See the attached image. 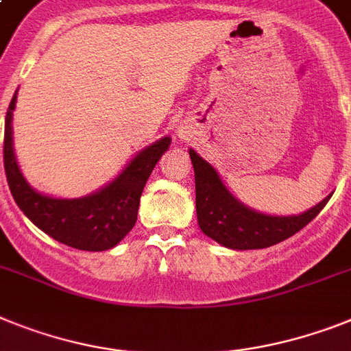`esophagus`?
Segmentation results:
<instances>
[{
  "mask_svg": "<svg viewBox=\"0 0 351 351\" xmlns=\"http://www.w3.org/2000/svg\"><path fill=\"white\" fill-rule=\"evenodd\" d=\"M178 134H180V137H187V135H189V132H187V130H178Z\"/></svg>",
  "mask_w": 351,
  "mask_h": 351,
  "instance_id": "esophagus-1",
  "label": "esophagus"
}]
</instances>
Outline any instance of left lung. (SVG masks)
<instances>
[{
  "mask_svg": "<svg viewBox=\"0 0 351 351\" xmlns=\"http://www.w3.org/2000/svg\"><path fill=\"white\" fill-rule=\"evenodd\" d=\"M196 184V216L205 235L232 250H261L289 239L323 210L326 196L311 210L298 216H267L235 199L221 182L217 171L189 149Z\"/></svg>",
  "mask_w": 351,
  "mask_h": 351,
  "instance_id": "left-lung-1",
  "label": "left lung"
}]
</instances>
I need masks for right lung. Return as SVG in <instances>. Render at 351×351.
I'll return each mask as SVG.
<instances>
[{"label":"right lung","mask_w":351,"mask_h":351,"mask_svg":"<svg viewBox=\"0 0 351 351\" xmlns=\"http://www.w3.org/2000/svg\"><path fill=\"white\" fill-rule=\"evenodd\" d=\"M16 94L8 105L5 117L3 162L8 187L17 207L44 234L71 248L84 252H103L114 248L134 228L144 185L152 175L153 167L160 160L162 153L169 148L171 139L162 137L160 141L137 153L134 160L98 193L75 199L44 196L28 185L14 155L12 112L16 108Z\"/></svg>","instance_id":"obj_1"}]
</instances>
